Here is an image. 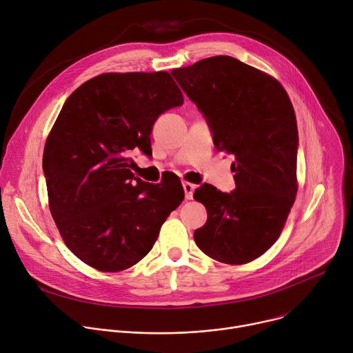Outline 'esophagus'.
I'll return each mask as SVG.
<instances>
[{
  "label": "esophagus",
  "mask_w": 353,
  "mask_h": 353,
  "mask_svg": "<svg viewBox=\"0 0 353 353\" xmlns=\"http://www.w3.org/2000/svg\"><path fill=\"white\" fill-rule=\"evenodd\" d=\"M183 188H184V194H185V199H192V195H194V190H195V185L188 183V181H184L183 183Z\"/></svg>",
  "instance_id": "34e87169"
}]
</instances>
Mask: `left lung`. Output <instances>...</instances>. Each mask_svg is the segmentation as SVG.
Segmentation results:
<instances>
[{"label": "left lung", "instance_id": "8db88e82", "mask_svg": "<svg viewBox=\"0 0 353 353\" xmlns=\"http://www.w3.org/2000/svg\"><path fill=\"white\" fill-rule=\"evenodd\" d=\"M172 75L203 113L216 149L234 157L233 191L203 184L194 192L208 212L194 240L216 261H253L279 237L297 191L299 134L290 99L276 79L229 56Z\"/></svg>", "mask_w": 353, "mask_h": 353}]
</instances>
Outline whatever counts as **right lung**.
Instances as JSON below:
<instances>
[{"label": "right lung", "mask_w": 353, "mask_h": 353, "mask_svg": "<svg viewBox=\"0 0 353 353\" xmlns=\"http://www.w3.org/2000/svg\"><path fill=\"white\" fill-rule=\"evenodd\" d=\"M183 102L165 71L99 75L65 100L46 141L43 172L50 212L85 264L103 272L132 267L181 204L180 180L142 181L131 172V154L152 155L155 121Z\"/></svg>", "instance_id": "add662e5"}]
</instances>
